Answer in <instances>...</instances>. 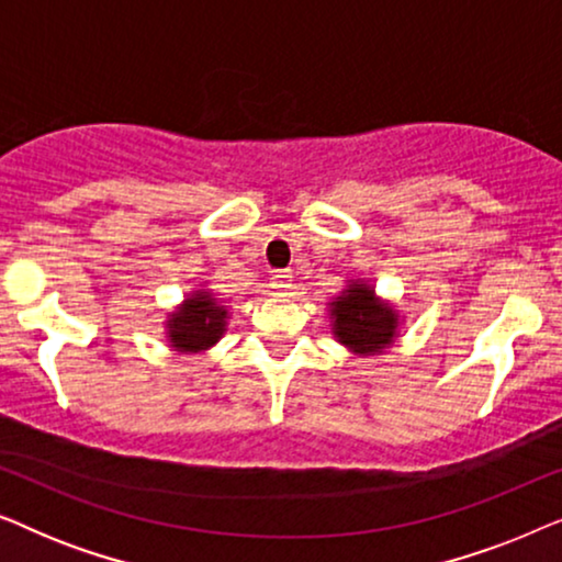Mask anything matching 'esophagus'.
Segmentation results:
<instances>
[{
  "label": "esophagus",
  "mask_w": 562,
  "mask_h": 562,
  "mask_svg": "<svg viewBox=\"0 0 562 562\" xmlns=\"http://www.w3.org/2000/svg\"><path fill=\"white\" fill-rule=\"evenodd\" d=\"M291 281H294L291 271H273V276H271V286L279 289V291L291 289Z\"/></svg>",
  "instance_id": "obj_1"
}]
</instances>
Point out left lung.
Segmentation results:
<instances>
[{"label":"left lung","instance_id":"8db88e82","mask_svg":"<svg viewBox=\"0 0 562 562\" xmlns=\"http://www.w3.org/2000/svg\"><path fill=\"white\" fill-rule=\"evenodd\" d=\"M329 319L337 342L356 356H379L398 333L394 306L383 304L366 281H350L348 289L329 302Z\"/></svg>","mask_w":562,"mask_h":562}]
</instances>
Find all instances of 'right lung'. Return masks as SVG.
Wrapping results in <instances>:
<instances>
[{
  "label": "right lung",
  "instance_id": "1",
  "mask_svg": "<svg viewBox=\"0 0 562 562\" xmlns=\"http://www.w3.org/2000/svg\"><path fill=\"white\" fill-rule=\"evenodd\" d=\"M227 327V310L212 291L199 289L191 291L187 302H183L173 314H168L166 337L173 350L179 352H202L210 350L220 337L225 335Z\"/></svg>",
  "mask_w": 562,
  "mask_h": 562
}]
</instances>
